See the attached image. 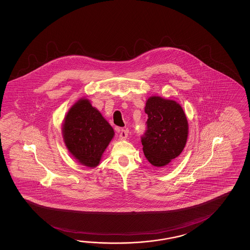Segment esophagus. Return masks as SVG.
I'll return each instance as SVG.
<instances>
[{"label": "esophagus", "mask_w": 250, "mask_h": 250, "mask_svg": "<svg viewBox=\"0 0 250 250\" xmlns=\"http://www.w3.org/2000/svg\"><path fill=\"white\" fill-rule=\"evenodd\" d=\"M119 132H120V134H119V138L120 139H125L127 138V136H128V131H125V130H119Z\"/></svg>", "instance_id": "34e87169"}]
</instances>
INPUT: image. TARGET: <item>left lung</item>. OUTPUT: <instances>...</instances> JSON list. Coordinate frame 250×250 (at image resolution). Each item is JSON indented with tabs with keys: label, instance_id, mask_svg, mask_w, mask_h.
I'll list each match as a JSON object with an SVG mask.
<instances>
[{
	"label": "left lung",
	"instance_id": "8db88e82",
	"mask_svg": "<svg viewBox=\"0 0 250 250\" xmlns=\"http://www.w3.org/2000/svg\"><path fill=\"white\" fill-rule=\"evenodd\" d=\"M145 112L148 115L147 130L141 139L144 154L156 167L169 164L184 150L188 122L180 104L160 96L146 100Z\"/></svg>",
	"mask_w": 250,
	"mask_h": 250
}]
</instances>
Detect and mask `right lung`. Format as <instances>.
Returning a JSON list of instances; mask_svg holds the SVG:
<instances>
[{
    "label": "right lung",
    "instance_id": "1",
    "mask_svg": "<svg viewBox=\"0 0 250 250\" xmlns=\"http://www.w3.org/2000/svg\"><path fill=\"white\" fill-rule=\"evenodd\" d=\"M62 134L66 148L74 159L83 166L93 168L99 166L115 132L90 100L83 98L66 113Z\"/></svg>",
    "mask_w": 250,
    "mask_h": 250
}]
</instances>
